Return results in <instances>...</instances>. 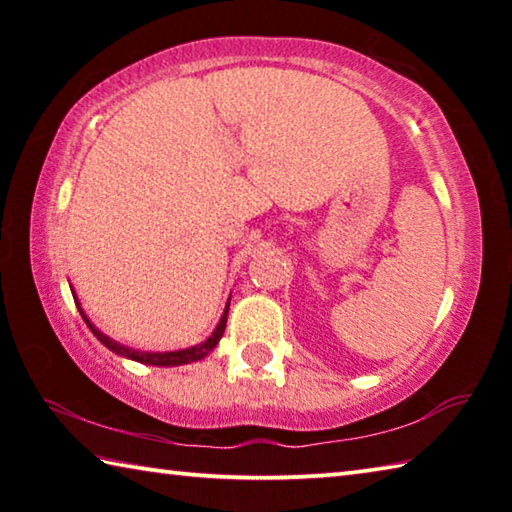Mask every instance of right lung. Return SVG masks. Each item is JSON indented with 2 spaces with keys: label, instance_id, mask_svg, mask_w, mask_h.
I'll return each instance as SVG.
<instances>
[{
  "label": "right lung",
  "instance_id": "1",
  "mask_svg": "<svg viewBox=\"0 0 512 512\" xmlns=\"http://www.w3.org/2000/svg\"><path fill=\"white\" fill-rule=\"evenodd\" d=\"M72 293H74V291H72ZM74 302H76V307H79L83 320H85V323H88V327L92 329V334L97 336V339H99L103 345H106L108 350L119 354V357H126V359L146 363V366H183V363L201 361L203 357H207V354H210V352L216 348V343L221 341V336H223V332H225V323H228V309H230V300H228V305H225V311H223V316H221V320H219V325H216V329L212 332L210 339H205L201 345H194V348H187V350H176V352H142V350L126 348V345H119L117 341H112L110 336L99 332V329L90 323V318L85 316V311L81 309L79 300L74 298Z\"/></svg>",
  "mask_w": 512,
  "mask_h": 512
}]
</instances>
